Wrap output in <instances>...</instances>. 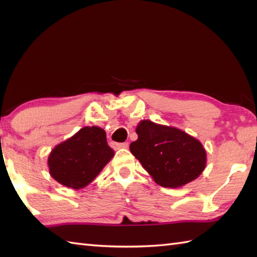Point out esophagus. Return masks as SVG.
I'll return each instance as SVG.
<instances>
[{
    "label": "esophagus",
    "instance_id": "1",
    "mask_svg": "<svg viewBox=\"0 0 257 257\" xmlns=\"http://www.w3.org/2000/svg\"><path fill=\"white\" fill-rule=\"evenodd\" d=\"M111 147L113 149H124L128 148V143H111Z\"/></svg>",
    "mask_w": 257,
    "mask_h": 257
}]
</instances>
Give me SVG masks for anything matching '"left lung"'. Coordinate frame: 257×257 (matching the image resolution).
I'll return each instance as SVG.
<instances>
[{
    "instance_id": "8db88e82",
    "label": "left lung",
    "mask_w": 257,
    "mask_h": 257,
    "mask_svg": "<svg viewBox=\"0 0 257 257\" xmlns=\"http://www.w3.org/2000/svg\"><path fill=\"white\" fill-rule=\"evenodd\" d=\"M136 133L138 139L130 144V151L161 187H183L205 169L204 147L181 129L141 120Z\"/></svg>"
}]
</instances>
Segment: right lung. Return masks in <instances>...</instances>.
<instances>
[{
	"label": "right lung",
	"mask_w": 257,
	"mask_h": 257,
	"mask_svg": "<svg viewBox=\"0 0 257 257\" xmlns=\"http://www.w3.org/2000/svg\"><path fill=\"white\" fill-rule=\"evenodd\" d=\"M114 151L108 146L100 127H84L48 156L50 174L58 183L79 190L87 187L111 160Z\"/></svg>",
	"instance_id": "obj_1"
}]
</instances>
